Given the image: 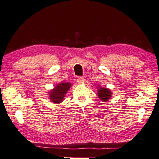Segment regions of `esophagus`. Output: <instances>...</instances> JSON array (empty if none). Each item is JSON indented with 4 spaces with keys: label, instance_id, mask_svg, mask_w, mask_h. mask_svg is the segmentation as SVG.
<instances>
[{
    "label": "esophagus",
    "instance_id": "esophagus-1",
    "mask_svg": "<svg viewBox=\"0 0 159 159\" xmlns=\"http://www.w3.org/2000/svg\"><path fill=\"white\" fill-rule=\"evenodd\" d=\"M76 81H77L78 83L81 84V83H84V81H85V79H84L83 76H79V77H78L77 79H76Z\"/></svg>",
    "mask_w": 159,
    "mask_h": 159
}]
</instances>
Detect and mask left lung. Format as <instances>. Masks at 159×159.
<instances>
[{"mask_svg": "<svg viewBox=\"0 0 159 159\" xmlns=\"http://www.w3.org/2000/svg\"><path fill=\"white\" fill-rule=\"evenodd\" d=\"M111 91L107 88H99L98 90V97L101 100L107 101L111 97Z\"/></svg>", "mask_w": 159, "mask_h": 159, "instance_id": "1", "label": "left lung"}]
</instances>
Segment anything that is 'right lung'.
<instances>
[{
	"mask_svg": "<svg viewBox=\"0 0 159 159\" xmlns=\"http://www.w3.org/2000/svg\"><path fill=\"white\" fill-rule=\"evenodd\" d=\"M70 85H71L69 83H62L57 85L49 93L51 100L54 103H60L62 102Z\"/></svg>",
	"mask_w": 159,
	"mask_h": 159,
	"instance_id": "obj_1",
	"label": "right lung"
}]
</instances>
